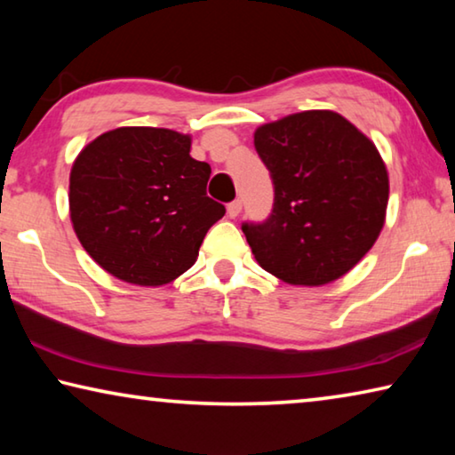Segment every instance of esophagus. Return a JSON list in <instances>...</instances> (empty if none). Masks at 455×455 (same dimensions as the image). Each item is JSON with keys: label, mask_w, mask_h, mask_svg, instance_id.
I'll list each match as a JSON object with an SVG mask.
<instances>
[{"label": "esophagus", "mask_w": 455, "mask_h": 455, "mask_svg": "<svg viewBox=\"0 0 455 455\" xmlns=\"http://www.w3.org/2000/svg\"><path fill=\"white\" fill-rule=\"evenodd\" d=\"M241 211H243L241 200H233V203H228V206H227V212H228L230 219H236L238 214H241Z\"/></svg>", "instance_id": "34e87169"}]
</instances>
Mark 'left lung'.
<instances>
[{
  "label": "left lung",
  "instance_id": "8db88e82",
  "mask_svg": "<svg viewBox=\"0 0 455 455\" xmlns=\"http://www.w3.org/2000/svg\"><path fill=\"white\" fill-rule=\"evenodd\" d=\"M257 154L273 211L241 228L257 263L284 283L325 284L355 267L381 233L389 179L375 144L329 110L260 126Z\"/></svg>",
  "mask_w": 455,
  "mask_h": 455
}]
</instances>
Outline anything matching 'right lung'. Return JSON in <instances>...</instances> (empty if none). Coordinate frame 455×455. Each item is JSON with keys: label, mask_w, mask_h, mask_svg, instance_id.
I'll use <instances>...</instances> for the list:
<instances>
[{"label": "right lung", "mask_w": 455, "mask_h": 455, "mask_svg": "<svg viewBox=\"0 0 455 455\" xmlns=\"http://www.w3.org/2000/svg\"><path fill=\"white\" fill-rule=\"evenodd\" d=\"M211 166L190 156V138L166 128L110 130L84 148L70 174V217L96 263L144 287L195 265L225 206L206 196Z\"/></svg>", "instance_id": "1"}]
</instances>
